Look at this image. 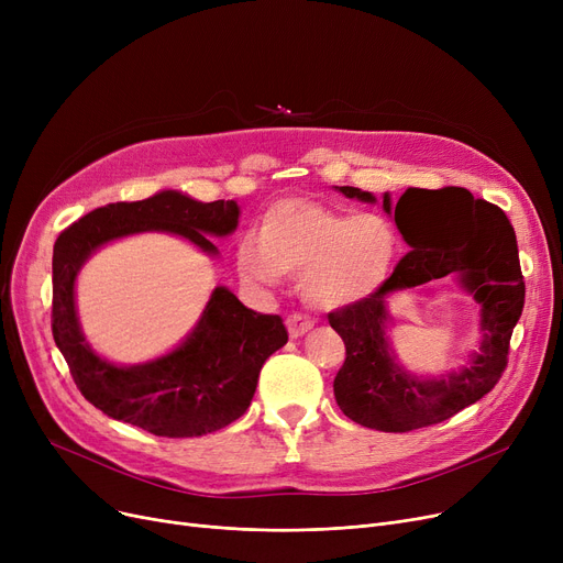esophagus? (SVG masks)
Segmentation results:
<instances>
[{
  "instance_id": "34e87169",
  "label": "esophagus",
  "mask_w": 563,
  "mask_h": 563,
  "mask_svg": "<svg viewBox=\"0 0 563 563\" xmlns=\"http://www.w3.org/2000/svg\"><path fill=\"white\" fill-rule=\"evenodd\" d=\"M285 327H287L289 338L297 340V338H303L314 327V321L310 317H303V314H289L287 321H285Z\"/></svg>"
}]
</instances>
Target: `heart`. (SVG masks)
<instances>
[{"instance_id":"obj_1","label":"heart","mask_w":563,"mask_h":563,"mask_svg":"<svg viewBox=\"0 0 563 563\" xmlns=\"http://www.w3.org/2000/svg\"><path fill=\"white\" fill-rule=\"evenodd\" d=\"M399 236L376 212L335 210L310 198H280L260 219L257 234L236 246V272L253 287L301 276L303 299L323 310L367 301L388 283Z\"/></svg>"}]
</instances>
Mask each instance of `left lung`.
I'll return each instance as SVG.
<instances>
[{"label": "left lung", "instance_id": "1", "mask_svg": "<svg viewBox=\"0 0 563 563\" xmlns=\"http://www.w3.org/2000/svg\"><path fill=\"white\" fill-rule=\"evenodd\" d=\"M335 189L346 198L376 202L374 194L356 187ZM383 210L395 219L412 251L399 260L374 297L329 314L346 346V361L333 390L349 420L367 429L401 433L445 422L495 388L507 367L509 340L522 314L525 283L516 232L507 214L486 200H475L467 189L408 187L397 202L386 191ZM440 218H459L460 223L429 241L430 225ZM450 273L481 306V349L459 371L418 377L398 363L389 344L387 299L397 290Z\"/></svg>", "mask_w": 563, "mask_h": 563}]
</instances>
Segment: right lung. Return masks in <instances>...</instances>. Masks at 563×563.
Here are the masks:
<instances>
[{
	"instance_id": "obj_1",
	"label": "right lung",
	"mask_w": 563,
	"mask_h": 563,
	"mask_svg": "<svg viewBox=\"0 0 563 563\" xmlns=\"http://www.w3.org/2000/svg\"><path fill=\"white\" fill-rule=\"evenodd\" d=\"M234 200L200 202L164 189L136 202H111L58 234L52 255V335L79 393L104 416L166 438L214 433L240 420L257 388L264 361L285 346L278 314H260L219 285L191 333L159 358L118 365L91 349L77 317L75 285L102 246L141 232H168L217 257L210 236L240 225Z\"/></svg>"
}]
</instances>
